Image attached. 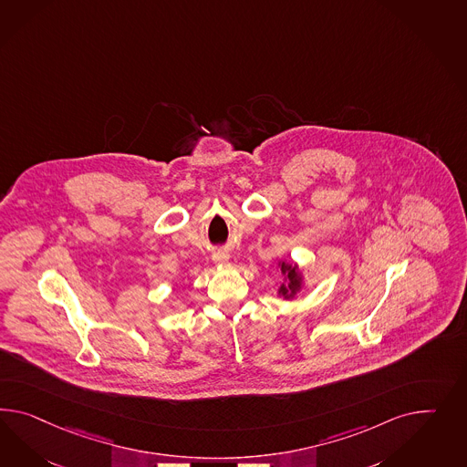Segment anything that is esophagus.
<instances>
[{
  "label": "esophagus",
  "instance_id": "1",
  "mask_svg": "<svg viewBox=\"0 0 467 467\" xmlns=\"http://www.w3.org/2000/svg\"><path fill=\"white\" fill-rule=\"evenodd\" d=\"M214 260L215 262H226L227 256L226 254H215Z\"/></svg>",
  "mask_w": 467,
  "mask_h": 467
}]
</instances>
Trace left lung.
<instances>
[{
	"label": "left lung",
	"instance_id": "1",
	"mask_svg": "<svg viewBox=\"0 0 467 467\" xmlns=\"http://www.w3.org/2000/svg\"><path fill=\"white\" fill-rule=\"evenodd\" d=\"M282 272L287 274V285H282L278 292H280L284 297H292V294L299 289V285H301L299 275H297V268H296V266L287 265V264L284 262V264H282Z\"/></svg>",
	"mask_w": 467,
	"mask_h": 467
}]
</instances>
